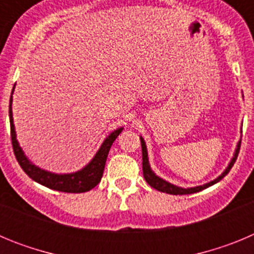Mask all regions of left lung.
Instances as JSON below:
<instances>
[{
    "mask_svg": "<svg viewBox=\"0 0 254 254\" xmlns=\"http://www.w3.org/2000/svg\"><path fill=\"white\" fill-rule=\"evenodd\" d=\"M141 147H142V172H143V178H145V181L149 183L150 186H151L152 188H155V190H160V192H165V193H169V194H190V193H196V192H199V190H205V188L210 187V186L215 185V183H217L219 181H221V179L224 178V177L228 174L229 172H230V169H232V167L234 165L235 160H237L238 158V154H239V150H241V141H239V143H238L237 146V150H235V154L234 156H233L232 161H230V164L228 165V168L225 169V172L221 174L220 177H217L215 181L210 182V183H206V185L203 186H198V187H193V188H181V187H177V186L174 185H170V183H168L167 181H164V179L159 178L158 176H155L154 172H152L151 169H150V165H149V159H147V150H146V145H145V141H143V138L141 137Z\"/></svg>",
    "mask_w": 254,
    "mask_h": 254,
    "instance_id": "1",
    "label": "left lung"
}]
</instances>
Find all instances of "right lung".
Instances as JSON below:
<instances>
[{"mask_svg":"<svg viewBox=\"0 0 254 254\" xmlns=\"http://www.w3.org/2000/svg\"><path fill=\"white\" fill-rule=\"evenodd\" d=\"M13 91V89H12ZM11 103H12V96L10 98V128H11V142H12L13 154L16 156L17 163L22 170L30 177L33 181L38 182L40 185L46 186L51 190H60V192H67V193H81V192H87L93 190L100 182L104 172L105 161L108 158V152L111 150L112 143L114 142L118 134L122 132L123 128H118L112 132L109 136L104 140L103 145L100 146L99 151L96 152L93 160L87 164L84 169L78 170L71 174H55V173L46 172L35 167L34 164H31L28 160L21 147L19 146L16 140V133H15V127H13L12 120V111H11Z\"/></svg>","mask_w":254,"mask_h":254,"instance_id":"add662e5","label":"right lung"}]
</instances>
